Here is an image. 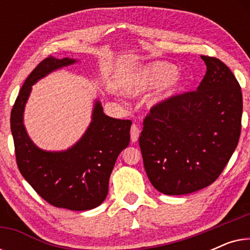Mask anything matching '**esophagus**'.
Masks as SVG:
<instances>
[{"mask_svg": "<svg viewBox=\"0 0 250 250\" xmlns=\"http://www.w3.org/2000/svg\"><path fill=\"white\" fill-rule=\"evenodd\" d=\"M139 135H140V128L136 125H132V127H131V141L133 143H135L136 141H138Z\"/></svg>", "mask_w": 250, "mask_h": 250, "instance_id": "esophagus-1", "label": "esophagus"}]
</instances>
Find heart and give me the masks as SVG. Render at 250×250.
<instances>
[{"label":"heart","instance_id":"obj_1","mask_svg":"<svg viewBox=\"0 0 250 250\" xmlns=\"http://www.w3.org/2000/svg\"><path fill=\"white\" fill-rule=\"evenodd\" d=\"M175 74L176 68L173 64L167 62L152 63L129 81L126 91L129 94H139L149 88L168 83L169 92L173 93L180 85V78L175 76Z\"/></svg>","mask_w":250,"mask_h":250}]
</instances>
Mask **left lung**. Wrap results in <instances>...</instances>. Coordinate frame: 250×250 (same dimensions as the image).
I'll return each instance as SVG.
<instances>
[{
	"mask_svg": "<svg viewBox=\"0 0 250 250\" xmlns=\"http://www.w3.org/2000/svg\"><path fill=\"white\" fill-rule=\"evenodd\" d=\"M201 59L207 71L197 90L153 105L139 138L150 182L169 196L192 193L215 182L240 138V85L220 59Z\"/></svg>",
	"mask_w": 250,
	"mask_h": 250,
	"instance_id": "left-lung-1",
	"label": "left lung"
}]
</instances>
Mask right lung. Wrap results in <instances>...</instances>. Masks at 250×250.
Here are the masks:
<instances>
[{"label":"right lung","mask_w":250,"mask_h":250,"mask_svg":"<svg viewBox=\"0 0 250 250\" xmlns=\"http://www.w3.org/2000/svg\"><path fill=\"white\" fill-rule=\"evenodd\" d=\"M74 59L46 57L23 83L11 110L10 125L15 142L16 162L21 175L46 203L69 210H88L104 203L109 177L116 159L129 143V119H116L104 114L95 104L90 127L67 151L49 152L37 148L22 124L25 104L32 85Z\"/></svg>","instance_id":"obj_1"}]
</instances>
